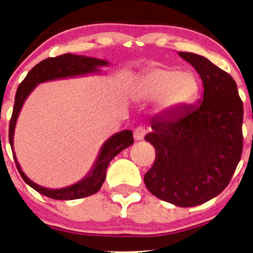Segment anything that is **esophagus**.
<instances>
[{
    "label": "esophagus",
    "instance_id": "obj_1",
    "mask_svg": "<svg viewBox=\"0 0 253 253\" xmlns=\"http://www.w3.org/2000/svg\"><path fill=\"white\" fill-rule=\"evenodd\" d=\"M145 134H146V129H145V126H137L133 131V137H134V139H136V140L144 139Z\"/></svg>",
    "mask_w": 253,
    "mask_h": 253
}]
</instances>
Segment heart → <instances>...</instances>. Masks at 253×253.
<instances>
[{
  "label": "heart",
  "instance_id": "b5f03b06",
  "mask_svg": "<svg viewBox=\"0 0 253 253\" xmlns=\"http://www.w3.org/2000/svg\"><path fill=\"white\" fill-rule=\"evenodd\" d=\"M197 83L191 75L170 68H152L138 79L136 93L141 99L159 96L162 110L171 112L186 105L196 95Z\"/></svg>",
  "mask_w": 253,
  "mask_h": 253
}]
</instances>
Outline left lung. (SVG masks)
<instances>
[{
	"instance_id": "1",
	"label": "left lung",
	"mask_w": 253,
	"mask_h": 253,
	"mask_svg": "<svg viewBox=\"0 0 253 253\" xmlns=\"http://www.w3.org/2000/svg\"><path fill=\"white\" fill-rule=\"evenodd\" d=\"M200 75L203 101L152 123L145 140L155 160L144 176L152 195L191 207L220 195L233 177L243 151V102L233 77L193 53L179 51Z\"/></svg>"
}]
</instances>
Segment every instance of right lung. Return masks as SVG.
Masks as SVG:
<instances>
[{
  "instance_id": "add662e5",
  "label": "right lung",
  "mask_w": 253,
  "mask_h": 253,
  "mask_svg": "<svg viewBox=\"0 0 253 253\" xmlns=\"http://www.w3.org/2000/svg\"><path fill=\"white\" fill-rule=\"evenodd\" d=\"M107 64L108 63L106 61L98 60V58L79 56V55L67 53L60 55V56L48 57L46 60L41 61L36 67L31 69V71L24 78V81L19 84L18 89L16 92L15 106H13L11 120H10L9 124V143L11 145L13 159H15L17 169H18L20 176H22L27 184L32 186L36 191L41 193V195L57 200L79 199L94 195V193L99 191L101 185L103 184V182H105L106 171L107 168H108L109 162L117 154L133 144L132 131L124 130L122 132L114 134L102 146V150L100 152V155L98 160H96L94 168L91 171V174L83 179V181L64 189L51 190L36 184V183H33L24 174L19 167V164L17 162L15 152H13V130H15L17 117L19 115L23 103L27 98V95L31 93V91L36 87V85L42 82L51 81V79L71 77V76L96 72L99 71V67Z\"/></svg>"
}]
</instances>
